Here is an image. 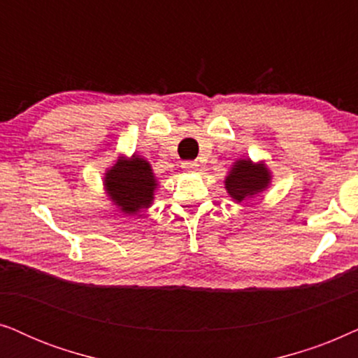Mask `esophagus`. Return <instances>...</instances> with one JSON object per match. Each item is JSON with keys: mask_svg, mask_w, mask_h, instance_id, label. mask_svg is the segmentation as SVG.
Listing matches in <instances>:
<instances>
[{"mask_svg": "<svg viewBox=\"0 0 358 358\" xmlns=\"http://www.w3.org/2000/svg\"><path fill=\"white\" fill-rule=\"evenodd\" d=\"M180 168H182L185 173H195V171L199 169V164L195 163V161H184Z\"/></svg>", "mask_w": 358, "mask_h": 358, "instance_id": "esophagus-1", "label": "esophagus"}]
</instances>
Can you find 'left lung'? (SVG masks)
Wrapping results in <instances>:
<instances>
[{
	"instance_id": "8db88e82",
	"label": "left lung",
	"mask_w": 358,
	"mask_h": 358,
	"mask_svg": "<svg viewBox=\"0 0 358 358\" xmlns=\"http://www.w3.org/2000/svg\"><path fill=\"white\" fill-rule=\"evenodd\" d=\"M272 176L264 163H252L251 159H238L224 179V189L236 203L256 197L271 184Z\"/></svg>"
}]
</instances>
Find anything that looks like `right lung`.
Wrapping results in <instances>:
<instances>
[{"label":"right lung","instance_id":"add662e5","mask_svg":"<svg viewBox=\"0 0 358 358\" xmlns=\"http://www.w3.org/2000/svg\"><path fill=\"white\" fill-rule=\"evenodd\" d=\"M158 180L148 161L134 155L119 156L117 163L107 169L104 189L112 202L124 213H138L151 207Z\"/></svg>","mask_w":358,"mask_h":358}]
</instances>
